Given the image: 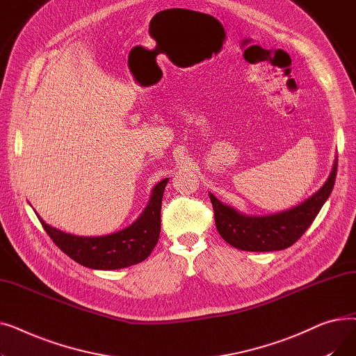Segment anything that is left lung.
Listing matches in <instances>:
<instances>
[{
	"mask_svg": "<svg viewBox=\"0 0 356 356\" xmlns=\"http://www.w3.org/2000/svg\"><path fill=\"white\" fill-rule=\"evenodd\" d=\"M338 159L322 189L298 207L268 216H247L223 204L209 193L219 235L229 245L254 252L280 251L291 247L306 232L332 193Z\"/></svg>",
	"mask_w": 356,
	"mask_h": 356,
	"instance_id": "8db88e82",
	"label": "left lung"
}]
</instances>
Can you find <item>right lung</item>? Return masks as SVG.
Instances as JSON below:
<instances>
[{
    "mask_svg": "<svg viewBox=\"0 0 356 356\" xmlns=\"http://www.w3.org/2000/svg\"><path fill=\"white\" fill-rule=\"evenodd\" d=\"M168 179L152 192L147 208L128 228L104 236H78L56 229L37 215L47 235L67 257L93 270H118L144 261L154 250L161 229V200Z\"/></svg>",
    "mask_w": 356,
    "mask_h": 356,
    "instance_id": "right-lung-1",
    "label": "right lung"
}]
</instances>
